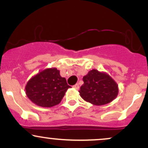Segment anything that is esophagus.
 <instances>
[{
  "label": "esophagus",
  "instance_id": "obj_1",
  "mask_svg": "<svg viewBox=\"0 0 148 148\" xmlns=\"http://www.w3.org/2000/svg\"><path fill=\"white\" fill-rule=\"evenodd\" d=\"M73 87H74V89H76V90H79V84L74 85V86H73Z\"/></svg>",
  "mask_w": 148,
  "mask_h": 148
}]
</instances>
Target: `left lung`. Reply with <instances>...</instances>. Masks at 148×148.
Returning a JSON list of instances; mask_svg holds the SVG:
<instances>
[{
	"label": "left lung",
	"mask_w": 148,
	"mask_h": 148,
	"mask_svg": "<svg viewBox=\"0 0 148 148\" xmlns=\"http://www.w3.org/2000/svg\"><path fill=\"white\" fill-rule=\"evenodd\" d=\"M84 84L79 91L85 101L96 106L111 102L118 95V85L106 72L92 69L83 78Z\"/></svg>",
	"instance_id": "obj_1"
}]
</instances>
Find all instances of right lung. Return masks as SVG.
<instances>
[{
  "label": "right lung",
  "mask_w": 148,
  "mask_h": 148,
  "mask_svg": "<svg viewBox=\"0 0 148 148\" xmlns=\"http://www.w3.org/2000/svg\"><path fill=\"white\" fill-rule=\"evenodd\" d=\"M71 88L56 67L44 69L30 79L25 87V94L37 106L49 108L60 102Z\"/></svg>",
  "instance_id": "add662e5"
}]
</instances>
